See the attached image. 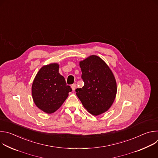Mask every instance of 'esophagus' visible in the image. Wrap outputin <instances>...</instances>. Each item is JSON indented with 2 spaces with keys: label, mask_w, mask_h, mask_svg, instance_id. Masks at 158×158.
I'll use <instances>...</instances> for the list:
<instances>
[{
  "label": "esophagus",
  "mask_w": 158,
  "mask_h": 158,
  "mask_svg": "<svg viewBox=\"0 0 158 158\" xmlns=\"http://www.w3.org/2000/svg\"><path fill=\"white\" fill-rule=\"evenodd\" d=\"M71 87H72V89L73 90V91H75L76 89V84H74L71 85Z\"/></svg>",
  "instance_id": "34e87169"
}]
</instances>
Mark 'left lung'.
I'll list each match as a JSON object with an SVG mask.
<instances>
[{"label": "left lung", "mask_w": 158, "mask_h": 158, "mask_svg": "<svg viewBox=\"0 0 158 158\" xmlns=\"http://www.w3.org/2000/svg\"><path fill=\"white\" fill-rule=\"evenodd\" d=\"M84 85L76 90L83 106L94 116L107 111L117 93L115 77L108 65L99 56L91 55L79 62Z\"/></svg>", "instance_id": "left-lung-1"}]
</instances>
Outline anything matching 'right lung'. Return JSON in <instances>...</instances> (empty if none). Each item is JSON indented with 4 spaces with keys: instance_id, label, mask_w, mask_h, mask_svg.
I'll use <instances>...</instances> for the list:
<instances>
[{
    "instance_id": "1",
    "label": "right lung",
    "mask_w": 158,
    "mask_h": 158,
    "mask_svg": "<svg viewBox=\"0 0 158 158\" xmlns=\"http://www.w3.org/2000/svg\"><path fill=\"white\" fill-rule=\"evenodd\" d=\"M59 65L51 63L43 65L32 85V96L35 106L47 114L56 112L72 91L64 77L59 73Z\"/></svg>"
}]
</instances>
